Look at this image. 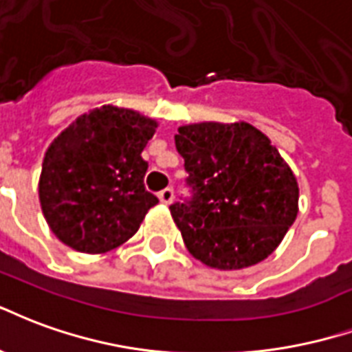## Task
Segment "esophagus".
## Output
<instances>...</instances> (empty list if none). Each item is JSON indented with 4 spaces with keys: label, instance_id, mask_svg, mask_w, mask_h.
Returning <instances> with one entry per match:
<instances>
[{
    "label": "esophagus",
    "instance_id": "1",
    "mask_svg": "<svg viewBox=\"0 0 352 352\" xmlns=\"http://www.w3.org/2000/svg\"><path fill=\"white\" fill-rule=\"evenodd\" d=\"M174 199V191L170 189V187H166V189H163L161 193H159V201H161V204H170Z\"/></svg>",
    "mask_w": 352,
    "mask_h": 352
}]
</instances>
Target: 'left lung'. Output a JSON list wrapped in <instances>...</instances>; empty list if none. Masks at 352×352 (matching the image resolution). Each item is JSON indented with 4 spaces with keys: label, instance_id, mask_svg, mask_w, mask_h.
<instances>
[{
    "label": "left lung",
    "instance_id": "obj_1",
    "mask_svg": "<svg viewBox=\"0 0 352 352\" xmlns=\"http://www.w3.org/2000/svg\"><path fill=\"white\" fill-rule=\"evenodd\" d=\"M174 142L193 193L170 206L187 251L217 270L272 255L298 215V182L270 138L245 122H201Z\"/></svg>",
    "mask_w": 352,
    "mask_h": 352
}]
</instances>
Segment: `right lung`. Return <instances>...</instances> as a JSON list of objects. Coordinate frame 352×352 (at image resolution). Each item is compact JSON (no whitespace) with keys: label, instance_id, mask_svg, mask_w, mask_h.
<instances>
[{"label":"right lung","instance_id":"obj_1","mask_svg":"<svg viewBox=\"0 0 352 352\" xmlns=\"http://www.w3.org/2000/svg\"><path fill=\"white\" fill-rule=\"evenodd\" d=\"M157 122L102 104L54 138L43 159L39 202L56 238L71 250L101 255L129 240L157 197L146 191L142 150Z\"/></svg>","mask_w":352,"mask_h":352}]
</instances>
